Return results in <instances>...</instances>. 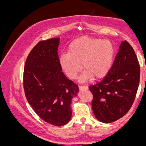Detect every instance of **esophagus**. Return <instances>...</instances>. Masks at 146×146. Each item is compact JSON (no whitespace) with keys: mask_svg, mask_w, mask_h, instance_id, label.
<instances>
[{"mask_svg":"<svg viewBox=\"0 0 146 146\" xmlns=\"http://www.w3.org/2000/svg\"><path fill=\"white\" fill-rule=\"evenodd\" d=\"M80 90H87L88 89V86H79Z\"/></svg>","mask_w":146,"mask_h":146,"instance_id":"obj_1","label":"esophagus"}]
</instances>
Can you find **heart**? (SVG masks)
<instances>
[{
    "mask_svg": "<svg viewBox=\"0 0 146 146\" xmlns=\"http://www.w3.org/2000/svg\"><path fill=\"white\" fill-rule=\"evenodd\" d=\"M115 46L108 40L84 36L70 43L68 53L60 57V64L68 78L74 80L84 70L80 80L86 82L104 78L113 65Z\"/></svg>",
    "mask_w": 146,
    "mask_h": 146,
    "instance_id": "b5f03b06",
    "label": "heart"
}]
</instances>
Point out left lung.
<instances>
[{
    "instance_id": "left-lung-1",
    "label": "left lung",
    "mask_w": 146,
    "mask_h": 146,
    "mask_svg": "<svg viewBox=\"0 0 146 146\" xmlns=\"http://www.w3.org/2000/svg\"><path fill=\"white\" fill-rule=\"evenodd\" d=\"M140 66L135 52L126 40L121 42L113 66L100 82L90 86L95 117L111 123L123 117L131 108L139 87Z\"/></svg>"
}]
</instances>
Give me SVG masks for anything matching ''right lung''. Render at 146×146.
I'll return each instance as SVG.
<instances>
[{
  "mask_svg": "<svg viewBox=\"0 0 146 146\" xmlns=\"http://www.w3.org/2000/svg\"><path fill=\"white\" fill-rule=\"evenodd\" d=\"M59 44L60 38L39 42L27 58L23 75L29 104L42 119L56 126L70 121L71 100L79 92L78 85L62 71Z\"/></svg>",
  "mask_w": 146,
  "mask_h": 146,
  "instance_id": "1",
  "label": "right lung"
}]
</instances>
